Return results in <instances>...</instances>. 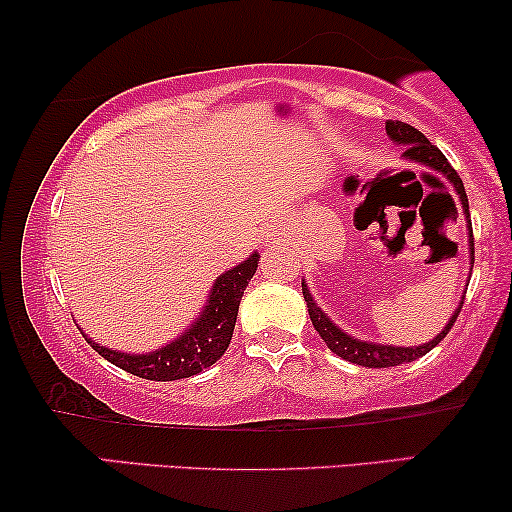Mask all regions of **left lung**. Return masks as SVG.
I'll use <instances>...</instances> for the list:
<instances>
[{"label": "left lung", "instance_id": "obj_1", "mask_svg": "<svg viewBox=\"0 0 512 512\" xmlns=\"http://www.w3.org/2000/svg\"><path fill=\"white\" fill-rule=\"evenodd\" d=\"M384 128H387V135L391 137V142L403 146V158L415 160V163L426 165L429 170H436L438 174H443L445 179H450V184L454 186V191H457V195H459V202H461V207H464V214H466V221H468V235H471V244H468V247H471V261H473L471 212H468V195H466L464 181L459 179L457 170H454V167L447 163L443 151H440L438 146H433L429 139H426L417 128H412V125L403 123V121H387ZM452 207H454V200H452ZM454 209H457V207H454ZM303 296H305V303H307V312H310L312 326L317 328V333L321 335V340L326 342V347L331 349L333 354L342 356L345 361H352V363H356V366H366V368L401 366V363L415 361V359H419V356H424L426 352H431V349L436 347L447 333H450V328L454 326V321H457V317H459L461 307H464V298H461L457 312L452 314V319L447 321V326L431 342H426V345L391 347V345H375V342L356 340V338H352V335H347L345 331H340V328L335 326L324 312H321V307L314 303V298H312L310 289H307L305 279H303Z\"/></svg>", "mask_w": 512, "mask_h": 512}]
</instances>
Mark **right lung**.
<instances>
[{
    "instance_id": "1",
    "label": "right lung",
    "mask_w": 512,
    "mask_h": 512,
    "mask_svg": "<svg viewBox=\"0 0 512 512\" xmlns=\"http://www.w3.org/2000/svg\"><path fill=\"white\" fill-rule=\"evenodd\" d=\"M258 268V254H251L247 261L235 265L233 270L223 272L212 286L205 310L200 312L198 321L191 328L172 340L170 345L156 349L149 354H125L114 352L109 347H100L97 342L86 338L90 347L114 366L128 370V373L144 377V380L172 382L181 377L198 375L202 370L214 366L221 359L233 338V328L240 310V300L249 279Z\"/></svg>"
}]
</instances>
